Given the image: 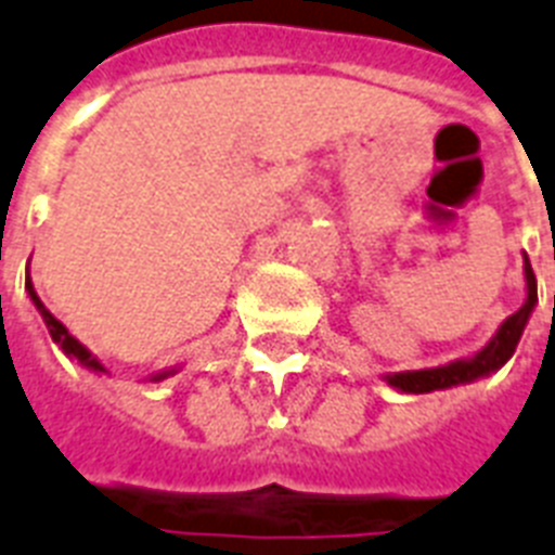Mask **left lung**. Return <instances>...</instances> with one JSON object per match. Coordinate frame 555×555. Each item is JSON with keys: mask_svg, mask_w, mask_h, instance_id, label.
Instances as JSON below:
<instances>
[{"mask_svg": "<svg viewBox=\"0 0 555 555\" xmlns=\"http://www.w3.org/2000/svg\"><path fill=\"white\" fill-rule=\"evenodd\" d=\"M524 283H527V298H524V304L515 309L513 315L506 318L504 324L498 326L495 336L489 338L478 353L466 356V359H454V362L440 364V367H425V371L385 373L382 379L388 382L390 388H397L399 393H431V390H446L454 388V385H469V382L487 379L489 373L501 371L513 359L515 347H518V341L524 336V326H527L532 309L539 304L535 274H532L530 257L527 255H524Z\"/></svg>", "mask_w": 555, "mask_h": 555, "instance_id": "8db88e82", "label": "left lung"}]
</instances>
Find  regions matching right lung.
<instances>
[{
  "instance_id": "add662e5",
  "label": "right lung",
  "mask_w": 555,
  "mask_h": 555,
  "mask_svg": "<svg viewBox=\"0 0 555 555\" xmlns=\"http://www.w3.org/2000/svg\"><path fill=\"white\" fill-rule=\"evenodd\" d=\"M25 292H28V298H31V304L37 307V312L42 315V321H46V330H49V336L51 341L63 350V353L68 356V359H75L80 367H86V371H92V373H109L106 367H103V362L98 359V356L89 350V347H83L80 341H77L72 333H68L66 326H63V321H57V318L51 315L49 309H46V304L40 300V295H37V289H34V283H31V274L25 278ZM173 373H179V367H167V371H158L150 376V382H162L167 379V376H173Z\"/></svg>"
}]
</instances>
